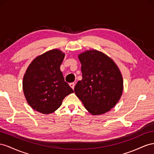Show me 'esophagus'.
I'll list each match as a JSON object with an SVG mask.
<instances>
[{"label":"esophagus","mask_w":154,"mask_h":154,"mask_svg":"<svg viewBox=\"0 0 154 154\" xmlns=\"http://www.w3.org/2000/svg\"><path fill=\"white\" fill-rule=\"evenodd\" d=\"M69 86H70V87L72 88V89H74V87H75V83H74V82H71V83H69Z\"/></svg>","instance_id":"1"}]
</instances>
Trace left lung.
<instances>
[{"mask_svg": "<svg viewBox=\"0 0 154 154\" xmlns=\"http://www.w3.org/2000/svg\"><path fill=\"white\" fill-rule=\"evenodd\" d=\"M82 79L75 86V94L92 115L108 112L119 100L123 81L116 64L103 53L90 50L79 55Z\"/></svg>", "mask_w": 154, "mask_h": 154, "instance_id": "8db88e82", "label": "left lung"}]
</instances>
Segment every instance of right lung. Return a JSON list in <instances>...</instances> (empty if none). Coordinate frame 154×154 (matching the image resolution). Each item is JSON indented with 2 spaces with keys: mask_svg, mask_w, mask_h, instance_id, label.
Wrapping results in <instances>:
<instances>
[{
  "mask_svg": "<svg viewBox=\"0 0 154 154\" xmlns=\"http://www.w3.org/2000/svg\"><path fill=\"white\" fill-rule=\"evenodd\" d=\"M64 54L58 50L45 53L34 59L23 79V91L29 106L48 114L55 112L66 96L73 90L65 82L60 66Z\"/></svg>",
  "mask_w": 154,
  "mask_h": 154,
  "instance_id": "1",
  "label": "right lung"
}]
</instances>
